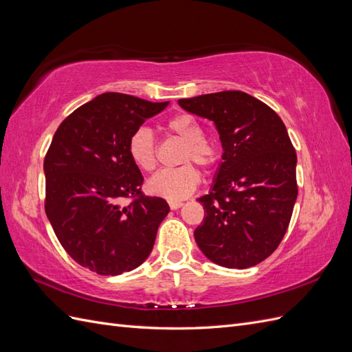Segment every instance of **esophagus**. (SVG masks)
<instances>
[{
    "label": "esophagus",
    "mask_w": 352,
    "mask_h": 352,
    "mask_svg": "<svg viewBox=\"0 0 352 352\" xmlns=\"http://www.w3.org/2000/svg\"><path fill=\"white\" fill-rule=\"evenodd\" d=\"M168 206H170V208H172V210H177V208H180V207L184 206V202H182V201L170 199V201H168Z\"/></svg>",
    "instance_id": "obj_1"
}]
</instances>
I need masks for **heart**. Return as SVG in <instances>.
<instances>
[{
	"instance_id": "1",
	"label": "heart",
	"mask_w": 352,
	"mask_h": 352,
	"mask_svg": "<svg viewBox=\"0 0 352 352\" xmlns=\"http://www.w3.org/2000/svg\"><path fill=\"white\" fill-rule=\"evenodd\" d=\"M167 129L175 133L179 140L185 142V150L180 162H195L202 167H212L219 163L221 157L219 145L204 138L202 126L189 114H176L170 117L166 123ZM127 151L135 166L144 172H153L157 166L155 140L148 127H140L129 138ZM201 182V173L198 168L185 163L176 168H164L154 175L146 184L148 192L163 197L167 199H184L197 189Z\"/></svg>"
}]
</instances>
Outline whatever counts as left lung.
<instances>
[{
	"instance_id": "1",
	"label": "left lung",
	"mask_w": 352,
	"mask_h": 352,
	"mask_svg": "<svg viewBox=\"0 0 352 352\" xmlns=\"http://www.w3.org/2000/svg\"><path fill=\"white\" fill-rule=\"evenodd\" d=\"M216 124L223 146L211 190L198 198L204 220L194 236L221 267L248 269L279 247L298 195L296 154L280 117L241 91L179 100Z\"/></svg>"
}]
</instances>
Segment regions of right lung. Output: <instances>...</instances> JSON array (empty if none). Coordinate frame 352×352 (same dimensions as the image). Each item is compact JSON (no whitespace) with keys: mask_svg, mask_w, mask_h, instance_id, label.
<instances>
[{"mask_svg":"<svg viewBox=\"0 0 352 352\" xmlns=\"http://www.w3.org/2000/svg\"><path fill=\"white\" fill-rule=\"evenodd\" d=\"M166 102L105 92L58 126L44 160L45 212L70 257L104 276L141 265L151 254L168 204L141 192L144 177L129 157L132 133ZM133 197L129 206L120 202Z\"/></svg>","mask_w":352,"mask_h":352,"instance_id":"right-lung-1","label":"right lung"}]
</instances>
